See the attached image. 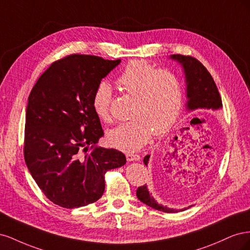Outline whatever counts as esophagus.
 <instances>
[{
    "label": "esophagus",
    "mask_w": 250,
    "mask_h": 250,
    "mask_svg": "<svg viewBox=\"0 0 250 250\" xmlns=\"http://www.w3.org/2000/svg\"><path fill=\"white\" fill-rule=\"evenodd\" d=\"M126 158L128 162H138L141 160V156L139 154H133V153H128L126 154Z\"/></svg>",
    "instance_id": "obj_1"
}]
</instances>
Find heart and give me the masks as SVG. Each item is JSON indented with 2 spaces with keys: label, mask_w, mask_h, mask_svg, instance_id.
<instances>
[{
  "label": "heart",
  "mask_w": 250,
  "mask_h": 250,
  "mask_svg": "<svg viewBox=\"0 0 250 250\" xmlns=\"http://www.w3.org/2000/svg\"><path fill=\"white\" fill-rule=\"evenodd\" d=\"M124 92L135 98L131 119L107 132L112 147L133 152L149 141L152 131L162 134L175 122L184 105L183 84L175 74L144 60H132L117 79ZM112 90L101 82L93 95V107L103 121L110 120Z\"/></svg>",
  "instance_id": "heart-1"
}]
</instances>
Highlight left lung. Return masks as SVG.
Wrapping results in <instances>:
<instances>
[{
	"label": "left lung",
	"instance_id": "left-lung-1",
	"mask_svg": "<svg viewBox=\"0 0 250 250\" xmlns=\"http://www.w3.org/2000/svg\"><path fill=\"white\" fill-rule=\"evenodd\" d=\"M170 58L173 60H176L184 69L188 97L187 108L188 110H195L198 108L216 110L222 107V100L220 94L218 92L216 83L213 77H211V75L206 69V66H204L199 60L192 56H185L180 54L171 55ZM149 158L150 155H146L144 157V164L146 166L148 165ZM185 158L186 155L183 154L181 156H177L170 160V157L168 155L167 162L168 164H170V167L172 163L174 165V167H179L180 169H183L185 167ZM137 196L143 203L147 204L148 207H151L157 210L165 211V213H177V211L186 209V208L184 209H174L162 206V204L156 202V200L151 196L146 185L139 187L137 190Z\"/></svg>",
	"mask_w": 250,
	"mask_h": 250
}]
</instances>
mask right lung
<instances>
[{
    "instance_id": "obj_1",
    "label": "right lung",
    "mask_w": 250,
    "mask_h": 250,
    "mask_svg": "<svg viewBox=\"0 0 250 250\" xmlns=\"http://www.w3.org/2000/svg\"><path fill=\"white\" fill-rule=\"evenodd\" d=\"M120 62L69 55L53 62L29 95L25 162L42 193L59 207L96 202L104 193L105 173L126 164L121 151L96 146L104 132L93 107L96 87Z\"/></svg>"
}]
</instances>
